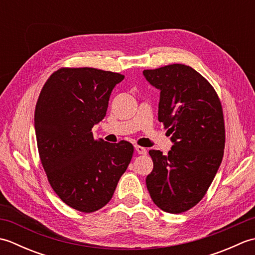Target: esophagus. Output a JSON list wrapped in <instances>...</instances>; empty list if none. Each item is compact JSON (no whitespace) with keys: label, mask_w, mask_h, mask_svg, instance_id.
<instances>
[{"label":"esophagus","mask_w":255,"mask_h":255,"mask_svg":"<svg viewBox=\"0 0 255 255\" xmlns=\"http://www.w3.org/2000/svg\"><path fill=\"white\" fill-rule=\"evenodd\" d=\"M134 149L139 154H147V149L141 147V145H134Z\"/></svg>","instance_id":"1"}]
</instances>
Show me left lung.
<instances>
[{"label":"left lung","mask_w":255,"mask_h":255,"mask_svg":"<svg viewBox=\"0 0 255 255\" xmlns=\"http://www.w3.org/2000/svg\"><path fill=\"white\" fill-rule=\"evenodd\" d=\"M143 75L161 91L158 119L174 143L166 155L149 151L153 170L145 184L159 208L181 214L202 200L223 161V106L213 85L189 66L169 64Z\"/></svg>","instance_id":"left-lung-1"}]
</instances>
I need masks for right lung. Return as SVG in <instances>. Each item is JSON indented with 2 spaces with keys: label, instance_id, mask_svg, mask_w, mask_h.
<instances>
[{
  "label": "right lung",
  "instance_id": "1",
  "mask_svg": "<svg viewBox=\"0 0 255 255\" xmlns=\"http://www.w3.org/2000/svg\"><path fill=\"white\" fill-rule=\"evenodd\" d=\"M124 78L95 68H61L38 97L35 131L48 182L64 204L82 213L110 202L132 158L130 142L110 143L92 133Z\"/></svg>",
  "mask_w": 255,
  "mask_h": 255
}]
</instances>
